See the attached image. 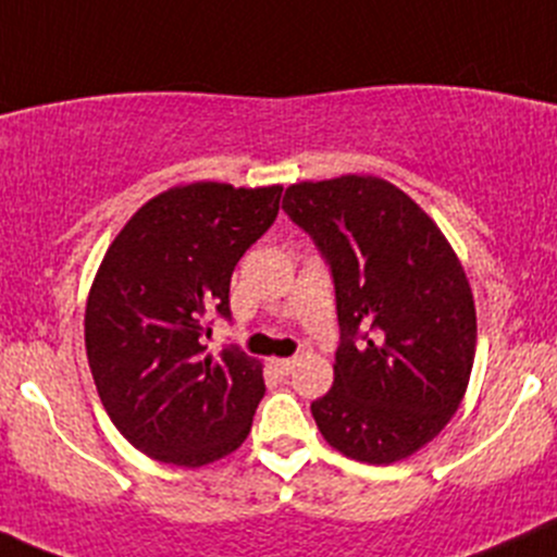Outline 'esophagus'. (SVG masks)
<instances>
[{
    "label": "esophagus",
    "mask_w": 557,
    "mask_h": 557,
    "mask_svg": "<svg viewBox=\"0 0 557 557\" xmlns=\"http://www.w3.org/2000/svg\"><path fill=\"white\" fill-rule=\"evenodd\" d=\"M296 363H299V358H277V361H274V369L283 374H288V372H294Z\"/></svg>",
    "instance_id": "34e87169"
}]
</instances>
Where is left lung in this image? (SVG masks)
Returning a JSON list of instances; mask_svg holds the SVG:
<instances>
[{"instance_id":"1","label":"left lung","mask_w":557,"mask_h":557,"mask_svg":"<svg viewBox=\"0 0 557 557\" xmlns=\"http://www.w3.org/2000/svg\"><path fill=\"white\" fill-rule=\"evenodd\" d=\"M283 210L334 277L339 347L314 423L347 458L396 463L450 423L469 385L476 312L463 267L440 226L372 174L290 185Z\"/></svg>"}]
</instances>
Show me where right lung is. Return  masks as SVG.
Wrapping results in <instances>:
<instances>
[{"instance_id":"obj_1","label":"right lung","mask_w":557,"mask_h":557,"mask_svg":"<svg viewBox=\"0 0 557 557\" xmlns=\"http://www.w3.org/2000/svg\"><path fill=\"white\" fill-rule=\"evenodd\" d=\"M283 185L190 183L153 196L107 247L86 305V352L107 414L139 453L199 469L247 440L263 372L239 347L210 356V314L232 318L239 258Z\"/></svg>"}]
</instances>
